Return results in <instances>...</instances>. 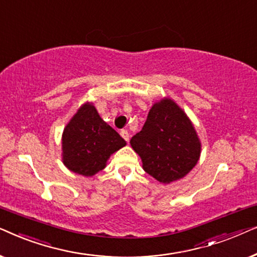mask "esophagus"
Masks as SVG:
<instances>
[{"mask_svg":"<svg viewBox=\"0 0 257 257\" xmlns=\"http://www.w3.org/2000/svg\"><path fill=\"white\" fill-rule=\"evenodd\" d=\"M120 135H121L122 138H124V139L126 140V142H128V139H130V133H128L127 130H122V131L120 132Z\"/></svg>","mask_w":257,"mask_h":257,"instance_id":"34e87169","label":"esophagus"}]
</instances>
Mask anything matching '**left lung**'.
Listing matches in <instances>:
<instances>
[{
  "label": "left lung",
  "instance_id": "8db88e82",
  "mask_svg": "<svg viewBox=\"0 0 257 257\" xmlns=\"http://www.w3.org/2000/svg\"><path fill=\"white\" fill-rule=\"evenodd\" d=\"M130 143L142 158L144 171L164 184L185 177L201 151L192 122L171 99L153 105L142 131Z\"/></svg>",
  "mask_w": 257,
  "mask_h": 257
}]
</instances>
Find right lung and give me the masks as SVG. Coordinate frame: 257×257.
<instances>
[{
    "instance_id": "add662e5",
    "label": "right lung",
    "mask_w": 257,
    "mask_h": 257,
    "mask_svg": "<svg viewBox=\"0 0 257 257\" xmlns=\"http://www.w3.org/2000/svg\"><path fill=\"white\" fill-rule=\"evenodd\" d=\"M125 145V140L99 117L93 105L85 104L63 132V161L70 171L91 177Z\"/></svg>"
}]
</instances>
